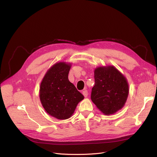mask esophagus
<instances>
[{
	"instance_id": "esophagus-1",
	"label": "esophagus",
	"mask_w": 157,
	"mask_h": 157,
	"mask_svg": "<svg viewBox=\"0 0 157 157\" xmlns=\"http://www.w3.org/2000/svg\"><path fill=\"white\" fill-rule=\"evenodd\" d=\"M82 95H84L85 97H87V96H88V91H87V90H85L84 91H82Z\"/></svg>"
}]
</instances>
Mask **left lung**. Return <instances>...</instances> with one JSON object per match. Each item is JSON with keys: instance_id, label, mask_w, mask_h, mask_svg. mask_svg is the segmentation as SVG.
Segmentation results:
<instances>
[{"instance_id": "1", "label": "left lung", "mask_w": 157, "mask_h": 157, "mask_svg": "<svg viewBox=\"0 0 157 157\" xmlns=\"http://www.w3.org/2000/svg\"><path fill=\"white\" fill-rule=\"evenodd\" d=\"M95 86L91 99L104 114L115 113L125 105L129 85L126 78L113 66L98 67L94 71Z\"/></svg>"}]
</instances>
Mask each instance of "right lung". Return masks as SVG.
<instances>
[{
  "instance_id": "obj_1",
  "label": "right lung",
  "mask_w": 157,
  "mask_h": 157,
  "mask_svg": "<svg viewBox=\"0 0 157 157\" xmlns=\"http://www.w3.org/2000/svg\"><path fill=\"white\" fill-rule=\"evenodd\" d=\"M71 65L60 62L46 72L40 87V99L45 111L59 120L69 119L84 96L68 79Z\"/></svg>"
}]
</instances>
